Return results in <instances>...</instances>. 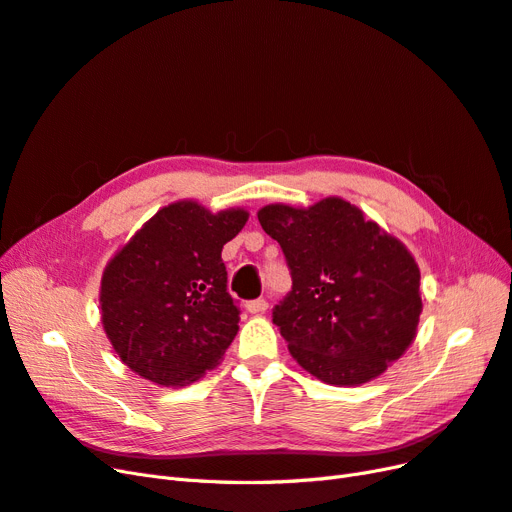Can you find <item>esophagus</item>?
<instances>
[{"label": "esophagus", "instance_id": "esophagus-1", "mask_svg": "<svg viewBox=\"0 0 512 512\" xmlns=\"http://www.w3.org/2000/svg\"><path fill=\"white\" fill-rule=\"evenodd\" d=\"M247 307V312L250 314H265L267 312V307H269V303L265 301V299H256V301H250L245 305Z\"/></svg>", "mask_w": 512, "mask_h": 512}]
</instances>
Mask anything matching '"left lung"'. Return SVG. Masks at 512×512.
I'll return each mask as SVG.
<instances>
[{"mask_svg": "<svg viewBox=\"0 0 512 512\" xmlns=\"http://www.w3.org/2000/svg\"><path fill=\"white\" fill-rule=\"evenodd\" d=\"M258 222L290 267L273 322L294 361L327 384L359 386L404 356L423 312L421 269L404 243L339 196L267 205Z\"/></svg>", "mask_w": 512, "mask_h": 512, "instance_id": "obj_1", "label": "left lung"}]
</instances>
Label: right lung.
<instances>
[{
    "label": "right lung",
    "instance_id": "add662e5",
    "mask_svg": "<svg viewBox=\"0 0 512 512\" xmlns=\"http://www.w3.org/2000/svg\"><path fill=\"white\" fill-rule=\"evenodd\" d=\"M247 218L241 207L213 213L198 200H175L106 262L102 327L134 374L160 386H188L220 365L239 331L222 247Z\"/></svg>",
    "mask_w": 512,
    "mask_h": 512
}]
</instances>
